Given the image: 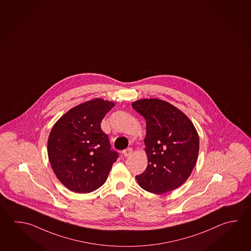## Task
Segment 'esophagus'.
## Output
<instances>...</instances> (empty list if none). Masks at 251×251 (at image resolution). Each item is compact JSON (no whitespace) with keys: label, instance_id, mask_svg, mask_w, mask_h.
<instances>
[{"label":"esophagus","instance_id":"34e87169","mask_svg":"<svg viewBox=\"0 0 251 251\" xmlns=\"http://www.w3.org/2000/svg\"><path fill=\"white\" fill-rule=\"evenodd\" d=\"M132 153V150L131 148H128L126 150H125V151H122V154H123L124 156H128V155H131Z\"/></svg>","mask_w":251,"mask_h":251}]
</instances>
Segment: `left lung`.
Wrapping results in <instances>:
<instances>
[{
    "mask_svg": "<svg viewBox=\"0 0 251 251\" xmlns=\"http://www.w3.org/2000/svg\"><path fill=\"white\" fill-rule=\"evenodd\" d=\"M132 107L146 120L148 166L137 175V182L155 195L175 190L187 181L198 158L200 143L194 124L166 100L141 99Z\"/></svg>",
    "mask_w": 251,
    "mask_h": 251,
    "instance_id": "left-lung-1",
    "label": "left lung"
}]
</instances>
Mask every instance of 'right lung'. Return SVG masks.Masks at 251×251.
Segmentation results:
<instances>
[{"mask_svg":"<svg viewBox=\"0 0 251 251\" xmlns=\"http://www.w3.org/2000/svg\"><path fill=\"white\" fill-rule=\"evenodd\" d=\"M115 102L93 98L73 107L60 118L48 139V155L60 182L69 190L86 194L104 184L118 158L108 135L100 129Z\"/></svg>","mask_w":251,"mask_h":251,"instance_id":"obj_1","label":"right lung"}]
</instances>
